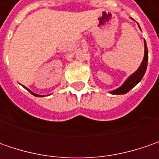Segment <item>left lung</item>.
<instances>
[{
  "mask_svg": "<svg viewBox=\"0 0 159 159\" xmlns=\"http://www.w3.org/2000/svg\"><path fill=\"white\" fill-rule=\"evenodd\" d=\"M147 65H148V48H147L146 42L144 40V57L140 67L138 68L135 72H134L132 75H130L125 80V81L122 84V86H120L119 89L111 91L110 93L112 95H124V94H126L127 92H129L134 87H135L138 83L142 80L144 73L146 71V69H147Z\"/></svg>",
  "mask_w": 159,
  "mask_h": 159,
  "instance_id": "1",
  "label": "left lung"
}]
</instances>
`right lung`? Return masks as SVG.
Returning <instances> with one entry per match:
<instances>
[{"label":"right lung","instance_id":"add662e5","mask_svg":"<svg viewBox=\"0 0 159 159\" xmlns=\"http://www.w3.org/2000/svg\"><path fill=\"white\" fill-rule=\"evenodd\" d=\"M24 88L26 89V90H28V91H29V92H30V93H31L32 95H34V96H38V97H40V96H44V95H37V94H35V93H34V92H32V91H31L30 89H28L27 88H25V87H24Z\"/></svg>","mask_w":159,"mask_h":159}]
</instances>
